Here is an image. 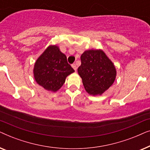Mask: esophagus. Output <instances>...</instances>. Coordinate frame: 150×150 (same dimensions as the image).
Here are the masks:
<instances>
[{
    "mask_svg": "<svg viewBox=\"0 0 150 150\" xmlns=\"http://www.w3.org/2000/svg\"><path fill=\"white\" fill-rule=\"evenodd\" d=\"M71 67H73L75 71H76V69H77V66H76V64H73V65H71Z\"/></svg>",
    "mask_w": 150,
    "mask_h": 150,
    "instance_id": "esophagus-1",
    "label": "esophagus"
}]
</instances>
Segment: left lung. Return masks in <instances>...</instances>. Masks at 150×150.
<instances>
[{"mask_svg": "<svg viewBox=\"0 0 150 150\" xmlns=\"http://www.w3.org/2000/svg\"><path fill=\"white\" fill-rule=\"evenodd\" d=\"M81 60L78 72L85 90L90 95H101L115 80L117 73L113 63L101 50H86Z\"/></svg>", "mask_w": 150, "mask_h": 150, "instance_id": "left-lung-1", "label": "left lung"}]
</instances>
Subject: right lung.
<instances>
[{"mask_svg": "<svg viewBox=\"0 0 150 150\" xmlns=\"http://www.w3.org/2000/svg\"><path fill=\"white\" fill-rule=\"evenodd\" d=\"M74 70L67 57L57 46H50L35 63L33 74L38 84L48 91L55 92L62 87L67 76Z\"/></svg>", "mask_w": 150, "mask_h": 150, "instance_id": "1", "label": "right lung"}]
</instances>
